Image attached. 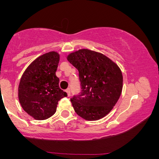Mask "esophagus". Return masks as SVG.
<instances>
[{"label":"esophagus","mask_w":159,"mask_h":159,"mask_svg":"<svg viewBox=\"0 0 159 159\" xmlns=\"http://www.w3.org/2000/svg\"><path fill=\"white\" fill-rule=\"evenodd\" d=\"M66 92L67 96H70V95H71V90H70V89H69V88L66 89Z\"/></svg>","instance_id":"34e87169"}]
</instances>
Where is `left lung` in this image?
<instances>
[{"label":"left lung","instance_id":"8db88e82","mask_svg":"<svg viewBox=\"0 0 159 159\" xmlns=\"http://www.w3.org/2000/svg\"><path fill=\"white\" fill-rule=\"evenodd\" d=\"M68 61L78 70L81 92L71 98L76 114L87 120H97L112 110L123 89L118 66L102 54L81 49Z\"/></svg>","mask_w":159,"mask_h":159}]
</instances>
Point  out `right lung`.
Returning <instances> with one entry per match:
<instances>
[{
  "mask_svg": "<svg viewBox=\"0 0 159 159\" xmlns=\"http://www.w3.org/2000/svg\"><path fill=\"white\" fill-rule=\"evenodd\" d=\"M60 55L51 52L32 62L25 71L19 87V99L22 108L38 120L54 114L58 102L67 96L59 87L56 71Z\"/></svg>",
  "mask_w": 159,
  "mask_h": 159,
  "instance_id": "add662e5",
  "label": "right lung"
}]
</instances>
